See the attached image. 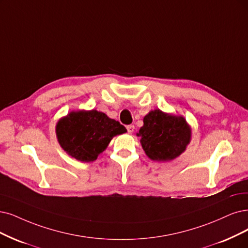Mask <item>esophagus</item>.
<instances>
[{"label":"esophagus","mask_w":248,"mask_h":248,"mask_svg":"<svg viewBox=\"0 0 248 248\" xmlns=\"http://www.w3.org/2000/svg\"><path fill=\"white\" fill-rule=\"evenodd\" d=\"M126 130H127V132H129L130 134H132L134 132V130H135V126L133 124H129V125L126 126Z\"/></svg>","instance_id":"1"}]
</instances>
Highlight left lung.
I'll list each match as a JSON object with an SVG mask.
<instances>
[{
    "mask_svg": "<svg viewBox=\"0 0 248 248\" xmlns=\"http://www.w3.org/2000/svg\"><path fill=\"white\" fill-rule=\"evenodd\" d=\"M143 126L137 133L146 155L156 161H170L186 150L191 129L186 119L155 109L145 115Z\"/></svg>",
    "mask_w": 248,
    "mask_h": 248,
    "instance_id": "1",
    "label": "left lung"
}]
</instances>
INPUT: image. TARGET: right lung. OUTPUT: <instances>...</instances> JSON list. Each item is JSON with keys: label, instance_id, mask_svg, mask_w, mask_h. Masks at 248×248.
I'll return each mask as SVG.
<instances>
[{"label": "right lung", "instance_id": "obj_1", "mask_svg": "<svg viewBox=\"0 0 248 248\" xmlns=\"http://www.w3.org/2000/svg\"><path fill=\"white\" fill-rule=\"evenodd\" d=\"M125 132L123 124L95 109L71 111L56 124L57 139L62 149L84 162L96 160L114 136Z\"/></svg>", "mask_w": 248, "mask_h": 248}]
</instances>
